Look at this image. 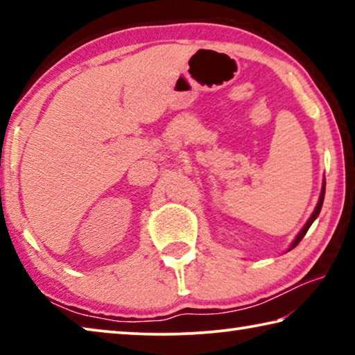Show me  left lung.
Returning <instances> with one entry per match:
<instances>
[{
	"instance_id": "1",
	"label": "left lung",
	"mask_w": 355,
	"mask_h": 355,
	"mask_svg": "<svg viewBox=\"0 0 355 355\" xmlns=\"http://www.w3.org/2000/svg\"><path fill=\"white\" fill-rule=\"evenodd\" d=\"M324 192H326V180H324V183H322V189H321V196H320V200H318V205H316V208H315V211H313V214L310 216V219L307 220V224L304 225V228L302 230L299 232V235L296 236V239H294L293 241V244H291V248H290V250L291 249H294L296 248V245L300 243V239H302L304 236H305V233L309 232V228H310V225L313 224V220L318 218V214H320V211H321V207H322V202H324Z\"/></svg>"
}]
</instances>
